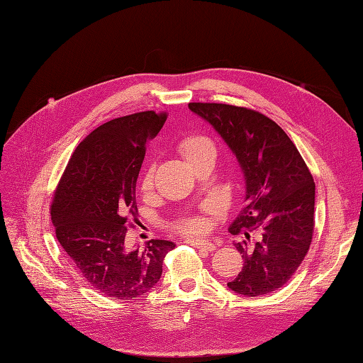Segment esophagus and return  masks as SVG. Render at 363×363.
Listing matches in <instances>:
<instances>
[{"instance_id":"obj_1","label":"esophagus","mask_w":363,"mask_h":363,"mask_svg":"<svg viewBox=\"0 0 363 363\" xmlns=\"http://www.w3.org/2000/svg\"><path fill=\"white\" fill-rule=\"evenodd\" d=\"M187 243H190V245H194V246H196V248H201V250H204V251H213L215 248H217V245H215L213 242H203V240H194V238H191V240H187Z\"/></svg>"}]
</instances>
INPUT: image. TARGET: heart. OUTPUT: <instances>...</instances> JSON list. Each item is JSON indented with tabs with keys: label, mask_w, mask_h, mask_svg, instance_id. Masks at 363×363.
<instances>
[{
	"label": "heart",
	"mask_w": 363,
	"mask_h": 363,
	"mask_svg": "<svg viewBox=\"0 0 363 363\" xmlns=\"http://www.w3.org/2000/svg\"><path fill=\"white\" fill-rule=\"evenodd\" d=\"M179 152L181 156L186 159L189 165H195L198 160L204 157H215L217 150H215V145L209 140V138L204 135H189L184 138L179 143ZM154 186V165L150 164L145 168L140 179V187L143 191H150ZM215 206L209 204L204 207L201 213L189 215V217H184L174 223V230L179 233L181 235L186 237H198L206 234L211 228V220L209 215L215 213Z\"/></svg>",
	"instance_id": "b5f03b06"
}]
</instances>
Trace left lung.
I'll return each mask as SVG.
<instances>
[{"mask_svg": "<svg viewBox=\"0 0 363 363\" xmlns=\"http://www.w3.org/2000/svg\"><path fill=\"white\" fill-rule=\"evenodd\" d=\"M189 109L211 123L245 176V207L229 226L233 235H245L234 243L243 268L228 287L243 296L281 289L312 243L315 182L309 168L284 129L264 113L218 103H190Z\"/></svg>", "mask_w": 363, "mask_h": 363, "instance_id": "obj_1", "label": "left lung"}]
</instances>
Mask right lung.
I'll return each instance as SVG.
<instances>
[{
  "label": "right lung",
  "instance_id": "1",
  "mask_svg": "<svg viewBox=\"0 0 363 363\" xmlns=\"http://www.w3.org/2000/svg\"><path fill=\"white\" fill-rule=\"evenodd\" d=\"M167 120L165 112L113 118L84 138L54 191L56 237L79 276L115 299L142 296L162 276L173 242L150 240L128 250L129 218L137 215L135 184L146 151Z\"/></svg>",
  "mask_w": 363,
  "mask_h": 363
}]
</instances>
